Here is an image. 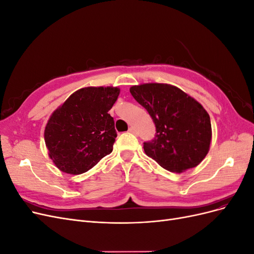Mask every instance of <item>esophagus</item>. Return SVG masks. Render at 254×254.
<instances>
[{
	"mask_svg": "<svg viewBox=\"0 0 254 254\" xmlns=\"http://www.w3.org/2000/svg\"><path fill=\"white\" fill-rule=\"evenodd\" d=\"M129 132H130V133H132V134H134V135H136V134H137V131H136V129H135L134 127H130V128H129Z\"/></svg>",
	"mask_w": 254,
	"mask_h": 254,
	"instance_id": "esophagus-1",
	"label": "esophagus"
}]
</instances>
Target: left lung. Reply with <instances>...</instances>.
<instances>
[{"instance_id":"8db88e82","label":"left lung","mask_w":254,"mask_h":254,"mask_svg":"<svg viewBox=\"0 0 254 254\" xmlns=\"http://www.w3.org/2000/svg\"><path fill=\"white\" fill-rule=\"evenodd\" d=\"M135 101L147 110L156 126L155 137L143 143L146 155L170 172L196 167L210 148V115L177 87L145 83L130 88Z\"/></svg>"}]
</instances>
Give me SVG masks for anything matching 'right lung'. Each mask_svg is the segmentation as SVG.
Wrapping results in <instances>:
<instances>
[{
  "label": "right lung",
  "mask_w": 254,
  "mask_h": 254,
  "mask_svg": "<svg viewBox=\"0 0 254 254\" xmlns=\"http://www.w3.org/2000/svg\"><path fill=\"white\" fill-rule=\"evenodd\" d=\"M119 94L118 88H83L52 114L44 140L60 171L71 175L86 173L111 153L118 133L109 110Z\"/></svg>",
  "instance_id": "1"
}]
</instances>
